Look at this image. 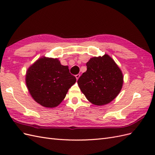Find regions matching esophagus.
Here are the masks:
<instances>
[{
    "instance_id": "34e87169",
    "label": "esophagus",
    "mask_w": 155,
    "mask_h": 155,
    "mask_svg": "<svg viewBox=\"0 0 155 155\" xmlns=\"http://www.w3.org/2000/svg\"><path fill=\"white\" fill-rule=\"evenodd\" d=\"M79 77H80V75L79 74H77V75H76V79L78 80V79L79 78Z\"/></svg>"
}]
</instances>
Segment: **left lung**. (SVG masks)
I'll list each match as a JSON object with an SVG mask.
<instances>
[{
	"label": "left lung",
	"instance_id": "obj_1",
	"mask_svg": "<svg viewBox=\"0 0 155 155\" xmlns=\"http://www.w3.org/2000/svg\"><path fill=\"white\" fill-rule=\"evenodd\" d=\"M78 80L87 99L96 105L109 104L119 94L124 83L122 72L109 55L93 57Z\"/></svg>",
	"mask_w": 155,
	"mask_h": 155
}]
</instances>
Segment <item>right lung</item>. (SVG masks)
<instances>
[{
	"mask_svg": "<svg viewBox=\"0 0 155 155\" xmlns=\"http://www.w3.org/2000/svg\"><path fill=\"white\" fill-rule=\"evenodd\" d=\"M25 80L33 99L45 107L54 108L64 99L76 78L58 59L43 56L28 68Z\"/></svg>",
	"mask_w": 155,
	"mask_h": 155,
	"instance_id": "add662e5",
	"label": "right lung"
}]
</instances>
